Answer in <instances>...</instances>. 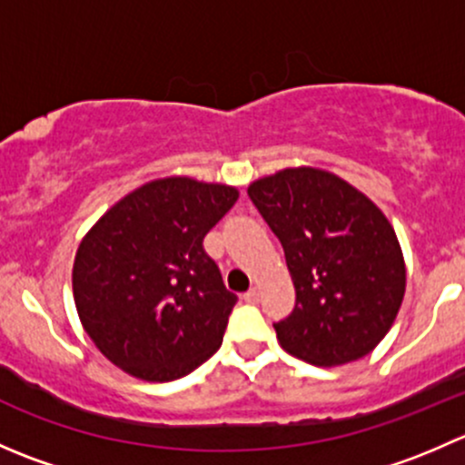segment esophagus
<instances>
[{"instance_id": "34e87169", "label": "esophagus", "mask_w": 465, "mask_h": 465, "mask_svg": "<svg viewBox=\"0 0 465 465\" xmlns=\"http://www.w3.org/2000/svg\"><path fill=\"white\" fill-rule=\"evenodd\" d=\"M245 302L247 303H256V302H259V290H256V288L247 290V292H245Z\"/></svg>"}]
</instances>
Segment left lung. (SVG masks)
<instances>
[{"instance_id": "obj_1", "label": "left lung", "mask_w": 465, "mask_h": 465, "mask_svg": "<svg viewBox=\"0 0 465 465\" xmlns=\"http://www.w3.org/2000/svg\"><path fill=\"white\" fill-rule=\"evenodd\" d=\"M252 203L281 241L297 303L276 340L317 367L355 362L393 326L405 259L387 215L335 173L283 168L252 182Z\"/></svg>"}]
</instances>
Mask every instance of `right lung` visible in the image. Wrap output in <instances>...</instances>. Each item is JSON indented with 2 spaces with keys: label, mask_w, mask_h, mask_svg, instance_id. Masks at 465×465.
I'll return each instance as SVG.
<instances>
[{
  "label": "right lung",
  "mask_w": 465,
  "mask_h": 465,
  "mask_svg": "<svg viewBox=\"0 0 465 465\" xmlns=\"http://www.w3.org/2000/svg\"><path fill=\"white\" fill-rule=\"evenodd\" d=\"M236 200V186L162 177L121 198L83 236L74 302L112 364L168 382L220 349L238 297L224 288L203 241Z\"/></svg>",
  "instance_id": "right-lung-1"
}]
</instances>
